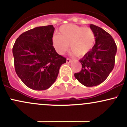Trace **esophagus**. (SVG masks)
<instances>
[{
	"label": "esophagus",
	"instance_id": "34e87169",
	"mask_svg": "<svg viewBox=\"0 0 127 127\" xmlns=\"http://www.w3.org/2000/svg\"><path fill=\"white\" fill-rule=\"evenodd\" d=\"M72 60L71 59H67V60H66V62H67V63H70L71 62H72Z\"/></svg>",
	"mask_w": 127,
	"mask_h": 127
}]
</instances>
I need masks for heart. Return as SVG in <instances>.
<instances>
[{
    "mask_svg": "<svg viewBox=\"0 0 127 127\" xmlns=\"http://www.w3.org/2000/svg\"><path fill=\"white\" fill-rule=\"evenodd\" d=\"M95 40V34L90 27L65 24L60 27L59 34L53 36L52 44L60 54H63L70 44L73 53L78 57H82L91 50Z\"/></svg>",
    "mask_w": 127,
    "mask_h": 127,
    "instance_id": "b5f03b06",
    "label": "heart"
}]
</instances>
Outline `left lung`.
I'll return each mask as SVG.
<instances>
[{"instance_id":"left-lung-1","label":"left lung","mask_w":127,"mask_h":127,"mask_svg":"<svg viewBox=\"0 0 127 127\" xmlns=\"http://www.w3.org/2000/svg\"><path fill=\"white\" fill-rule=\"evenodd\" d=\"M95 36V43L91 50L79 60L82 69L75 77L85 87L101 84L108 77L115 65L117 51L114 39L101 27L90 24Z\"/></svg>"}]
</instances>
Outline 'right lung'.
Returning <instances> with one entry per match:
<instances>
[{
	"mask_svg": "<svg viewBox=\"0 0 127 127\" xmlns=\"http://www.w3.org/2000/svg\"><path fill=\"white\" fill-rule=\"evenodd\" d=\"M52 25L37 27L22 33L12 48L15 72L29 88L42 91L56 81L66 59L58 54L52 44Z\"/></svg>",
	"mask_w": 127,
	"mask_h": 127,
	"instance_id": "add662e5",
	"label": "right lung"
}]
</instances>
